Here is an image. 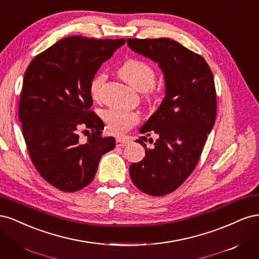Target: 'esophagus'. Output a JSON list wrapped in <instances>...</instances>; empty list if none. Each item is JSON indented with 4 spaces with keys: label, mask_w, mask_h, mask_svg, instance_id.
I'll return each instance as SVG.
<instances>
[{
    "label": "esophagus",
    "mask_w": 259,
    "mask_h": 259,
    "mask_svg": "<svg viewBox=\"0 0 259 259\" xmlns=\"http://www.w3.org/2000/svg\"><path fill=\"white\" fill-rule=\"evenodd\" d=\"M130 138H116V146L117 147H124L126 146L127 144H130Z\"/></svg>",
    "instance_id": "34e87169"
}]
</instances>
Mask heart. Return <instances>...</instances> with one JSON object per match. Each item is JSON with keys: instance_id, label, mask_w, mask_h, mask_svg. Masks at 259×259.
I'll use <instances>...</instances> for the list:
<instances>
[{"instance_id": "obj_1", "label": "heart", "mask_w": 259, "mask_h": 259, "mask_svg": "<svg viewBox=\"0 0 259 259\" xmlns=\"http://www.w3.org/2000/svg\"><path fill=\"white\" fill-rule=\"evenodd\" d=\"M119 74L125 82L128 83L136 91H148L150 96H154L155 91L153 84L156 74L154 69L147 62L139 59H128L119 69ZM106 77V73L99 72L92 79L90 93L94 99H98L100 97L101 89H103ZM103 120L111 134L122 135L138 123L139 115L134 111L111 108L103 112Z\"/></svg>"}]
</instances>
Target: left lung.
Listing matches in <instances>:
<instances>
[{
	"label": "left lung",
	"instance_id": "obj_1",
	"mask_svg": "<svg viewBox=\"0 0 259 259\" xmlns=\"http://www.w3.org/2000/svg\"><path fill=\"white\" fill-rule=\"evenodd\" d=\"M128 48L159 65L165 97L139 130L158 135L146 156L130 166L133 183L150 195H165L189 177L200 159L216 117V90L205 59L170 38H127ZM152 143V139H149Z\"/></svg>",
	"mask_w": 259,
	"mask_h": 259
}]
</instances>
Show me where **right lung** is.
<instances>
[{"instance_id":"add662e5","label":"right lung","mask_w":259,"mask_h":259,"mask_svg":"<svg viewBox=\"0 0 259 259\" xmlns=\"http://www.w3.org/2000/svg\"><path fill=\"white\" fill-rule=\"evenodd\" d=\"M124 43L68 36L38 54L26 70L19 101L22 134L36 170L61 191L91 184L101 155L115 147L113 137L101 135L104 122L90 110V84ZM81 127L92 132L85 143L78 137Z\"/></svg>"}]
</instances>
